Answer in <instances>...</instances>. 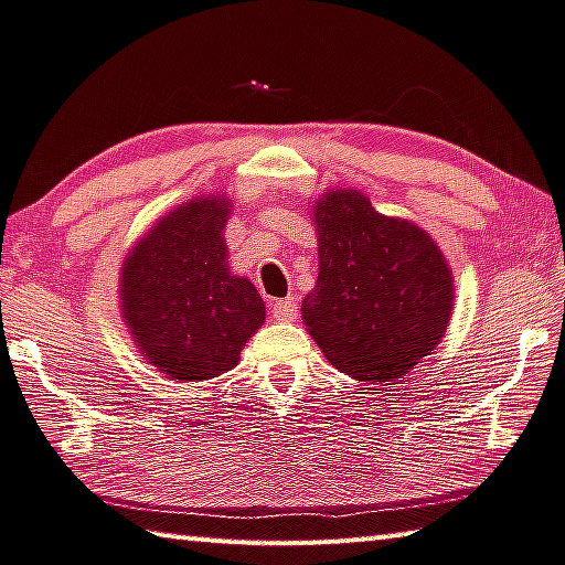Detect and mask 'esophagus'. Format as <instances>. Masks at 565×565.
<instances>
[{
  "instance_id": "obj_1",
  "label": "esophagus",
  "mask_w": 565,
  "mask_h": 565,
  "mask_svg": "<svg viewBox=\"0 0 565 565\" xmlns=\"http://www.w3.org/2000/svg\"><path fill=\"white\" fill-rule=\"evenodd\" d=\"M296 311H299V303H296L294 296H289V299H279L271 303V316L276 318V321H294L296 318Z\"/></svg>"
}]
</instances>
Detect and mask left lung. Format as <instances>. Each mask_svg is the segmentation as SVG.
<instances>
[{
    "mask_svg": "<svg viewBox=\"0 0 565 565\" xmlns=\"http://www.w3.org/2000/svg\"><path fill=\"white\" fill-rule=\"evenodd\" d=\"M313 224L318 279L303 323L338 371L393 383L443 341L455 306L449 264L425 230L375 212L358 190L321 194Z\"/></svg>",
    "mask_w": 565,
    "mask_h": 565,
    "instance_id": "8db88e82",
    "label": "left lung"
}]
</instances>
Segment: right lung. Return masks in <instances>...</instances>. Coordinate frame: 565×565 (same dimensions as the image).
Here are the masks:
<instances>
[{
  "label": "right lung",
  "instance_id": "obj_1",
  "mask_svg": "<svg viewBox=\"0 0 565 565\" xmlns=\"http://www.w3.org/2000/svg\"><path fill=\"white\" fill-rule=\"evenodd\" d=\"M230 207L217 194L182 202L122 262V321L146 361L178 383L227 373L266 318L254 284L230 274Z\"/></svg>",
  "mask_w": 565,
  "mask_h": 565
}]
</instances>
